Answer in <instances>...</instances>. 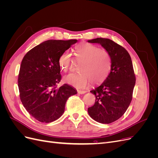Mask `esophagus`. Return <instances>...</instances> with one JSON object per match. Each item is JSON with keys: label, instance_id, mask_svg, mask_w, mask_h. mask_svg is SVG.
Wrapping results in <instances>:
<instances>
[{"label": "esophagus", "instance_id": "esophagus-1", "mask_svg": "<svg viewBox=\"0 0 158 158\" xmlns=\"http://www.w3.org/2000/svg\"><path fill=\"white\" fill-rule=\"evenodd\" d=\"M77 92L79 94H84L85 92H86L85 90H80V89L77 90Z\"/></svg>", "mask_w": 158, "mask_h": 158}]
</instances>
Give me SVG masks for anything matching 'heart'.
<instances>
[{
	"instance_id": "1",
	"label": "heart",
	"mask_w": 158,
	"mask_h": 158,
	"mask_svg": "<svg viewBox=\"0 0 158 158\" xmlns=\"http://www.w3.org/2000/svg\"><path fill=\"white\" fill-rule=\"evenodd\" d=\"M75 60L81 62L78 74L64 76L63 81L76 88H84L91 83L99 84L106 80L112 67L111 56L106 49L89 44L82 43L73 50ZM73 59L68 50L60 55L58 63L60 69L67 72L70 69Z\"/></svg>"
}]
</instances>
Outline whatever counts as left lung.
<instances>
[{"label": "left lung", "instance_id": "left-lung-1", "mask_svg": "<svg viewBox=\"0 0 158 158\" xmlns=\"http://www.w3.org/2000/svg\"><path fill=\"white\" fill-rule=\"evenodd\" d=\"M88 41L100 44L111 56V72L99 86L90 91L95 95V102L88 109L94 120L109 124L123 115L132 101L136 82L132 60L124 47L111 40L99 37Z\"/></svg>", "mask_w": 158, "mask_h": 158}]
</instances>
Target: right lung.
<instances>
[{
	"label": "right lung",
	"mask_w": 158,
	"mask_h": 158,
	"mask_svg": "<svg viewBox=\"0 0 158 158\" xmlns=\"http://www.w3.org/2000/svg\"><path fill=\"white\" fill-rule=\"evenodd\" d=\"M76 40H47L23 56L18 74V88L23 107L36 120L51 123L63 114L65 104L77 91L64 84L59 88L60 55L76 44Z\"/></svg>",
	"instance_id": "obj_1"
}]
</instances>
